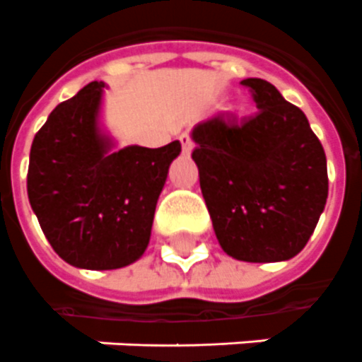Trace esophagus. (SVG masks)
I'll use <instances>...</instances> for the list:
<instances>
[{
	"label": "esophagus",
	"instance_id": "esophagus-1",
	"mask_svg": "<svg viewBox=\"0 0 362 362\" xmlns=\"http://www.w3.org/2000/svg\"><path fill=\"white\" fill-rule=\"evenodd\" d=\"M179 140H181V146H183L185 155H190L192 147H194V144H192V140H190V136L187 134V132H183V134L179 136Z\"/></svg>",
	"mask_w": 362,
	"mask_h": 362
}]
</instances>
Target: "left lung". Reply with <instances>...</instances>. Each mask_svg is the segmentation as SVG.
I'll return each mask as SVG.
<instances>
[{
	"mask_svg": "<svg viewBox=\"0 0 362 362\" xmlns=\"http://www.w3.org/2000/svg\"><path fill=\"white\" fill-rule=\"evenodd\" d=\"M241 83L259 112L198 123L192 158L222 250L241 262H286L305 248L325 209L327 158L303 110L273 83Z\"/></svg>",
	"mask_w": 362,
	"mask_h": 362,
	"instance_id": "1",
	"label": "left lung"
}]
</instances>
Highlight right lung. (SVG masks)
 I'll return each instance as SVG.
<instances>
[{
    "label": "right lung",
    "mask_w": 362,
    "mask_h": 362,
    "mask_svg": "<svg viewBox=\"0 0 362 362\" xmlns=\"http://www.w3.org/2000/svg\"><path fill=\"white\" fill-rule=\"evenodd\" d=\"M103 82H91L48 115L35 134L28 196L57 256L80 269H119L146 252L168 168L181 153L129 146L112 151L100 131Z\"/></svg>",
    "instance_id": "add662e5"
}]
</instances>
